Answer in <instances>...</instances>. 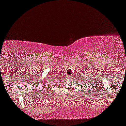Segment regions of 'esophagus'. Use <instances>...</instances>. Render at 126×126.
Here are the masks:
<instances>
[{"label":"esophagus","mask_w":126,"mask_h":126,"mask_svg":"<svg viewBox=\"0 0 126 126\" xmlns=\"http://www.w3.org/2000/svg\"><path fill=\"white\" fill-rule=\"evenodd\" d=\"M69 77H70V78H71V77H72V76H69Z\"/></svg>","instance_id":"esophagus-1"}]
</instances>
